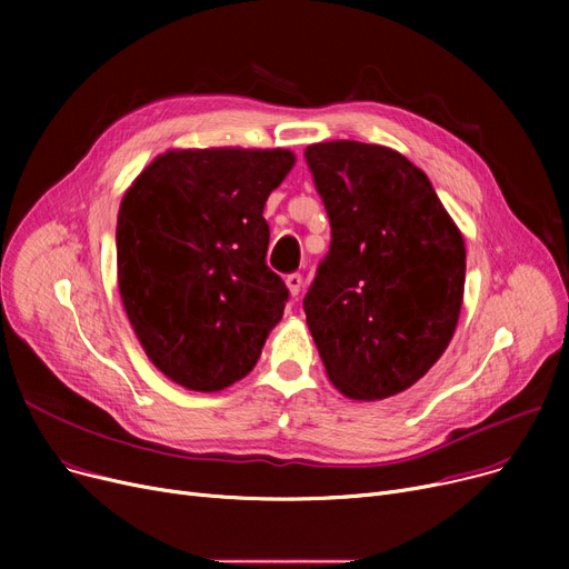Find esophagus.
Returning a JSON list of instances; mask_svg holds the SVG:
<instances>
[{"label": "esophagus", "mask_w": 569, "mask_h": 569, "mask_svg": "<svg viewBox=\"0 0 569 569\" xmlns=\"http://www.w3.org/2000/svg\"><path fill=\"white\" fill-rule=\"evenodd\" d=\"M286 286H288V290H290V295L292 297H297V295H300L302 292V286H305V279H302V274H288L286 277Z\"/></svg>", "instance_id": "obj_1"}]
</instances>
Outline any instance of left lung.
I'll return each mask as SVG.
<instances>
[{
  "mask_svg": "<svg viewBox=\"0 0 569 569\" xmlns=\"http://www.w3.org/2000/svg\"><path fill=\"white\" fill-rule=\"evenodd\" d=\"M332 226L305 313L327 378L357 401L395 397L450 346L466 247L429 177L403 154L357 140L305 149Z\"/></svg>",
  "mask_w": 569,
  "mask_h": 569,
  "instance_id": "obj_1",
  "label": "left lung"
}]
</instances>
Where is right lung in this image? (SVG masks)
<instances>
[{"mask_svg":"<svg viewBox=\"0 0 569 569\" xmlns=\"http://www.w3.org/2000/svg\"><path fill=\"white\" fill-rule=\"evenodd\" d=\"M292 166L279 147L170 149L119 204L122 305L152 365L187 390L242 380L283 316L262 209Z\"/></svg>","mask_w":569,"mask_h":569,"instance_id":"1","label":"right lung"}]
</instances>
